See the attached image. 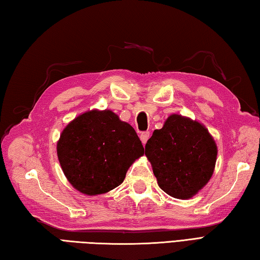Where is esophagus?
I'll return each mask as SVG.
<instances>
[{
    "instance_id": "1",
    "label": "esophagus",
    "mask_w": 260,
    "mask_h": 260,
    "mask_svg": "<svg viewBox=\"0 0 260 260\" xmlns=\"http://www.w3.org/2000/svg\"><path fill=\"white\" fill-rule=\"evenodd\" d=\"M149 137H150V132H143V133H141L140 135V139L143 144L146 143L147 140H149Z\"/></svg>"
}]
</instances>
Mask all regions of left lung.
I'll return each mask as SVG.
<instances>
[{"instance_id": "obj_1", "label": "left lung", "mask_w": 260, "mask_h": 260, "mask_svg": "<svg viewBox=\"0 0 260 260\" xmlns=\"http://www.w3.org/2000/svg\"><path fill=\"white\" fill-rule=\"evenodd\" d=\"M214 140L202 124L171 115L145 144L157 185L179 200L197 194L211 179L216 162Z\"/></svg>"}]
</instances>
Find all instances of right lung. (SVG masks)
<instances>
[{
  "instance_id": "add662e5",
  "label": "right lung",
  "mask_w": 260,
  "mask_h": 260,
  "mask_svg": "<svg viewBox=\"0 0 260 260\" xmlns=\"http://www.w3.org/2000/svg\"><path fill=\"white\" fill-rule=\"evenodd\" d=\"M143 154L135 129L110 110L76 117L57 143L64 175L86 195L104 194L119 186L131 165Z\"/></svg>"
}]
</instances>
